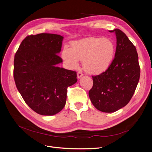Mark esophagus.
<instances>
[{"label":"esophagus","mask_w":152,"mask_h":152,"mask_svg":"<svg viewBox=\"0 0 152 152\" xmlns=\"http://www.w3.org/2000/svg\"><path fill=\"white\" fill-rule=\"evenodd\" d=\"M83 76V73L81 71H79L77 72V78H80L81 77H82Z\"/></svg>","instance_id":"34e87169"}]
</instances>
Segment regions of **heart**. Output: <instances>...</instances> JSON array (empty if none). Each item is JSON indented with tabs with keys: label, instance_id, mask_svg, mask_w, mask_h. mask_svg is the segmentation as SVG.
<instances>
[{
	"label": "heart",
	"instance_id": "b5f03b06",
	"mask_svg": "<svg viewBox=\"0 0 152 152\" xmlns=\"http://www.w3.org/2000/svg\"><path fill=\"white\" fill-rule=\"evenodd\" d=\"M113 42L109 39L88 37L65 47L62 58L69 68H76L83 61V67L91 75H99L108 69L115 56Z\"/></svg>",
	"mask_w": 152,
	"mask_h": 152
}]
</instances>
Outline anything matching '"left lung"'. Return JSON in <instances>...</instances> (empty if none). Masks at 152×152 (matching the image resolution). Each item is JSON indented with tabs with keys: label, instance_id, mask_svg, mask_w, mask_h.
Masks as SVG:
<instances>
[{
	"label": "left lung",
	"instance_id": "obj_1",
	"mask_svg": "<svg viewBox=\"0 0 152 152\" xmlns=\"http://www.w3.org/2000/svg\"><path fill=\"white\" fill-rule=\"evenodd\" d=\"M116 36L115 58L108 69L93 76V85L89 96L97 110L113 113L130 102L139 81L140 67L135 46L118 29L110 31Z\"/></svg>",
	"mask_w": 152,
	"mask_h": 152
}]
</instances>
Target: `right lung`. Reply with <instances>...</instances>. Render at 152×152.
<instances>
[{"instance_id": "obj_1", "label": "right lung", "mask_w": 152, "mask_h": 152, "mask_svg": "<svg viewBox=\"0 0 152 152\" xmlns=\"http://www.w3.org/2000/svg\"><path fill=\"white\" fill-rule=\"evenodd\" d=\"M63 37L42 33L27 36L14 61V78L26 103L37 113L51 116L64 107L67 89L77 82L74 71L58 67Z\"/></svg>"}]
</instances>
